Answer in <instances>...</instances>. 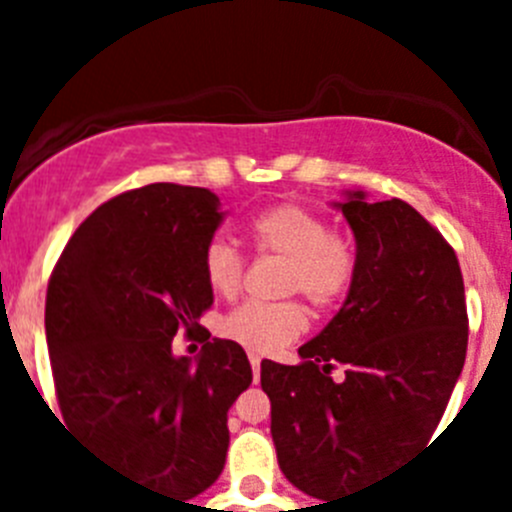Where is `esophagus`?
Masks as SVG:
<instances>
[{"mask_svg":"<svg viewBox=\"0 0 512 512\" xmlns=\"http://www.w3.org/2000/svg\"><path fill=\"white\" fill-rule=\"evenodd\" d=\"M248 361H251V369H253V382H259L261 379V356L248 354Z\"/></svg>","mask_w":512,"mask_h":512,"instance_id":"esophagus-1","label":"esophagus"}]
</instances>
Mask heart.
<instances>
[{
  "instance_id": "obj_1",
  "label": "heart",
  "mask_w": 512,
  "mask_h": 512,
  "mask_svg": "<svg viewBox=\"0 0 512 512\" xmlns=\"http://www.w3.org/2000/svg\"><path fill=\"white\" fill-rule=\"evenodd\" d=\"M253 246L287 259L284 287L302 292L320 307L336 305L356 277V253L328 223L300 205H277L248 223ZM202 274L217 297L241 289L243 261L233 246L215 238L202 256ZM307 330L305 305L287 302H243L220 320V333L253 351H279Z\"/></svg>"
}]
</instances>
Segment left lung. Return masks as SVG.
I'll return each mask as SVG.
<instances>
[{
    "label": "left lung",
    "instance_id": "8db88e82",
    "mask_svg": "<svg viewBox=\"0 0 512 512\" xmlns=\"http://www.w3.org/2000/svg\"><path fill=\"white\" fill-rule=\"evenodd\" d=\"M356 241L341 310L300 346V364L261 361L284 477L318 500L346 495L431 441L467 356L459 261L402 200L333 202ZM346 363L347 379L329 369Z\"/></svg>",
    "mask_w": 512,
    "mask_h": 512
}]
</instances>
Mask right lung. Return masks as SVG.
I'll return each instance as SVG.
<instances>
[{
    "mask_svg": "<svg viewBox=\"0 0 512 512\" xmlns=\"http://www.w3.org/2000/svg\"><path fill=\"white\" fill-rule=\"evenodd\" d=\"M217 194L148 184L104 202L71 235L45 297V338L66 425L176 500L220 477L228 410L253 374L235 341L174 356L212 305L202 256L223 223Z\"/></svg>",
    "mask_w": 512,
    "mask_h": 512,
    "instance_id": "obj_1",
    "label": "right lung"
}]
</instances>
